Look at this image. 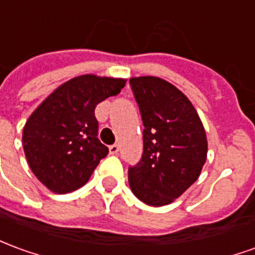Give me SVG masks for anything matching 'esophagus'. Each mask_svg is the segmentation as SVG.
Segmentation results:
<instances>
[{
    "label": "esophagus",
    "mask_w": 255,
    "mask_h": 255,
    "mask_svg": "<svg viewBox=\"0 0 255 255\" xmlns=\"http://www.w3.org/2000/svg\"><path fill=\"white\" fill-rule=\"evenodd\" d=\"M119 150H120V146L119 145H112V146H109V152H110V154H117V153H119Z\"/></svg>",
    "instance_id": "obj_1"
}]
</instances>
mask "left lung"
<instances>
[{"label": "left lung", "mask_w": 255, "mask_h": 255, "mask_svg": "<svg viewBox=\"0 0 255 255\" xmlns=\"http://www.w3.org/2000/svg\"><path fill=\"white\" fill-rule=\"evenodd\" d=\"M129 84L143 123V154L128 170L140 202L153 207L172 203L199 178L207 158L203 123L185 94L160 77H132Z\"/></svg>", "instance_id": "left-lung-1"}]
</instances>
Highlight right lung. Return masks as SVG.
<instances>
[{
  "mask_svg": "<svg viewBox=\"0 0 255 255\" xmlns=\"http://www.w3.org/2000/svg\"><path fill=\"white\" fill-rule=\"evenodd\" d=\"M126 78L83 74L59 85L30 115L23 149L37 179L63 195L88 182L109 149L98 139L95 108L117 95Z\"/></svg>",
  "mask_w": 255,
  "mask_h": 255,
  "instance_id": "right-lung-1",
  "label": "right lung"
}]
</instances>
